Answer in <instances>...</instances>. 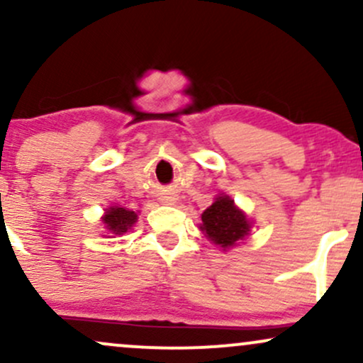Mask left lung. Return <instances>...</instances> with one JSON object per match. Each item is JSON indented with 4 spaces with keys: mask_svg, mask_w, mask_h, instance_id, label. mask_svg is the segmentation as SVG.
I'll return each instance as SVG.
<instances>
[{
    "mask_svg": "<svg viewBox=\"0 0 363 363\" xmlns=\"http://www.w3.org/2000/svg\"><path fill=\"white\" fill-rule=\"evenodd\" d=\"M201 222L199 228L203 234L223 251L234 247L251 232V222L247 216L234 205V199L227 194L216 196L213 205L203 211Z\"/></svg>",
    "mask_w": 363,
    "mask_h": 363,
    "instance_id": "8db88e82",
    "label": "left lung"
}]
</instances>
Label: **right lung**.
<instances>
[{
	"instance_id": "add662e5",
	"label": "right lung",
	"mask_w": 363,
	"mask_h": 363,
	"mask_svg": "<svg viewBox=\"0 0 363 363\" xmlns=\"http://www.w3.org/2000/svg\"><path fill=\"white\" fill-rule=\"evenodd\" d=\"M136 220H138V215H136L135 211L121 206L107 208L106 215L102 216L104 228H106L107 234L111 235L126 234L129 228L136 223Z\"/></svg>"
}]
</instances>
